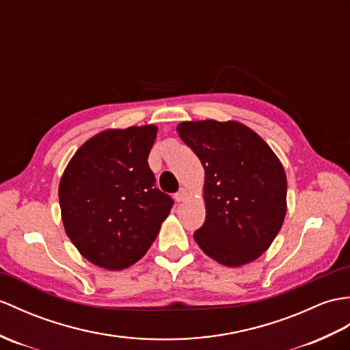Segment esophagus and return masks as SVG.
<instances>
[{
    "label": "esophagus",
    "mask_w": 350,
    "mask_h": 350,
    "mask_svg": "<svg viewBox=\"0 0 350 350\" xmlns=\"http://www.w3.org/2000/svg\"><path fill=\"white\" fill-rule=\"evenodd\" d=\"M186 198H188V191H186L185 188H180V191H178V192L174 195V200H176L177 202H182V201H185Z\"/></svg>",
    "instance_id": "1"
}]
</instances>
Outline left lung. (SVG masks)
Instances as JSON below:
<instances>
[{
  "label": "left lung",
  "mask_w": 350,
  "mask_h": 350,
  "mask_svg": "<svg viewBox=\"0 0 350 350\" xmlns=\"http://www.w3.org/2000/svg\"><path fill=\"white\" fill-rule=\"evenodd\" d=\"M177 133L204 167L206 221L193 239L219 264L240 267L271 246L286 215V173L237 120L182 122Z\"/></svg>",
  "instance_id": "8db88e82"
}]
</instances>
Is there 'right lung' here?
Here are the masks:
<instances>
[{
  "label": "right lung",
  "mask_w": 350,
  "mask_h": 350,
  "mask_svg": "<svg viewBox=\"0 0 350 350\" xmlns=\"http://www.w3.org/2000/svg\"><path fill=\"white\" fill-rule=\"evenodd\" d=\"M155 125L105 129L85 142L59 182L65 232L89 262L124 270L144 256L173 207L148 158Z\"/></svg>",
  "instance_id": "obj_1"
}]
</instances>
